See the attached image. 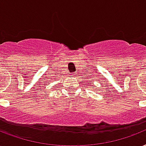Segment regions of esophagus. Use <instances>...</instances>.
<instances>
[{"label":"esophagus","instance_id":"esophagus-1","mask_svg":"<svg viewBox=\"0 0 146 146\" xmlns=\"http://www.w3.org/2000/svg\"><path fill=\"white\" fill-rule=\"evenodd\" d=\"M74 75H75V74H74Z\"/></svg>","mask_w":146,"mask_h":146}]
</instances>
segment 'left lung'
<instances>
[{"instance_id":"1","label":"left lung","mask_w":146,"mask_h":146,"mask_svg":"<svg viewBox=\"0 0 146 146\" xmlns=\"http://www.w3.org/2000/svg\"><path fill=\"white\" fill-rule=\"evenodd\" d=\"M88 83H89V84H90V82H88ZM89 86H91V85H90V84H89Z\"/></svg>"}]
</instances>
